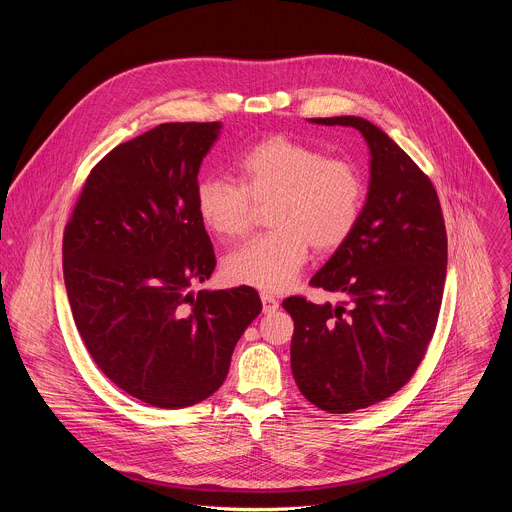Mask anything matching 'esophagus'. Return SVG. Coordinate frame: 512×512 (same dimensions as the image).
Here are the masks:
<instances>
[{
	"instance_id": "34e87169",
	"label": "esophagus",
	"mask_w": 512,
	"mask_h": 512,
	"mask_svg": "<svg viewBox=\"0 0 512 512\" xmlns=\"http://www.w3.org/2000/svg\"><path fill=\"white\" fill-rule=\"evenodd\" d=\"M261 302H263V314H273L279 308V302L275 300V296L267 294V291L261 294Z\"/></svg>"
}]
</instances>
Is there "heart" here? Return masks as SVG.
<instances>
[{"label": "heart", "instance_id": "obj_1", "mask_svg": "<svg viewBox=\"0 0 512 512\" xmlns=\"http://www.w3.org/2000/svg\"><path fill=\"white\" fill-rule=\"evenodd\" d=\"M241 184L204 178L196 186L200 221L216 237H243L267 208L269 233L255 237L225 259L231 281L279 291L308 261L310 245L332 253L356 231L367 182L360 168L310 143L271 135L239 160Z\"/></svg>", "mask_w": 512, "mask_h": 512}]
</instances>
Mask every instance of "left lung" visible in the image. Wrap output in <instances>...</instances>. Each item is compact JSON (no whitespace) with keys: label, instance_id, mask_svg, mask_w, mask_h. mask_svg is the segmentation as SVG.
<instances>
[{"label":"left lung","instance_id":"1","mask_svg":"<svg viewBox=\"0 0 512 512\" xmlns=\"http://www.w3.org/2000/svg\"><path fill=\"white\" fill-rule=\"evenodd\" d=\"M310 121L354 127L371 150L360 223L310 279L344 302L283 300L298 389L328 413H352L395 395L421 364L440 316L448 235L431 180L385 131L350 115Z\"/></svg>","mask_w":512,"mask_h":512}]
</instances>
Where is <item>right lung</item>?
Wrapping results in <instances>:
<instances>
[{
  "instance_id": "right-lung-1",
  "label": "right lung",
  "mask_w": 512,
  "mask_h": 512,
  "mask_svg": "<svg viewBox=\"0 0 512 512\" xmlns=\"http://www.w3.org/2000/svg\"><path fill=\"white\" fill-rule=\"evenodd\" d=\"M221 123H162L113 148L64 227V285L97 367L160 409L208 399L261 314L249 287L198 291L214 249L196 210L198 170Z\"/></svg>"
}]
</instances>
